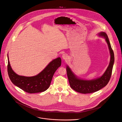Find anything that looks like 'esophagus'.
Listing matches in <instances>:
<instances>
[{
	"label": "esophagus",
	"instance_id": "1",
	"mask_svg": "<svg viewBox=\"0 0 122 122\" xmlns=\"http://www.w3.org/2000/svg\"><path fill=\"white\" fill-rule=\"evenodd\" d=\"M62 58L65 60L67 59L68 58L67 54H63L62 55Z\"/></svg>",
	"mask_w": 122,
	"mask_h": 122
}]
</instances>
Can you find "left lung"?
Instances as JSON below:
<instances>
[{"label":"left lung","mask_w":122,"mask_h":122,"mask_svg":"<svg viewBox=\"0 0 122 122\" xmlns=\"http://www.w3.org/2000/svg\"><path fill=\"white\" fill-rule=\"evenodd\" d=\"M98 36L104 38L108 44L110 55L109 65L102 76L91 80H86L79 78L67 65V75L70 86L77 92L84 94L94 93L105 86L110 80L114 63V52L112 49L108 36L106 33L101 32L98 34Z\"/></svg>","instance_id":"8db88e82"}]
</instances>
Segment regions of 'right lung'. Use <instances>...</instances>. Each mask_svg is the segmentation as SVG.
I'll return each instance as SVG.
<instances>
[{
	"label": "right lung",
	"instance_id": "1",
	"mask_svg": "<svg viewBox=\"0 0 122 122\" xmlns=\"http://www.w3.org/2000/svg\"><path fill=\"white\" fill-rule=\"evenodd\" d=\"M7 58V71L10 80L14 85L30 94L46 91L51 85L55 72L61 65V59L59 57L51 61L37 75L26 77L19 75L14 71L10 66L8 55Z\"/></svg>",
	"mask_w": 122,
	"mask_h": 122
}]
</instances>
